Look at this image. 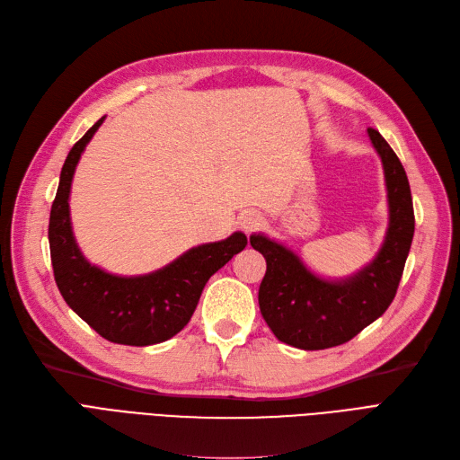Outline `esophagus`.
Instances as JSON below:
<instances>
[{
  "label": "esophagus",
  "instance_id": "obj_1",
  "mask_svg": "<svg viewBox=\"0 0 460 460\" xmlns=\"http://www.w3.org/2000/svg\"><path fill=\"white\" fill-rule=\"evenodd\" d=\"M262 223H264V218L261 217V213H256V211H245V213H242V217H240V226L249 234V232H254V230H259L261 226H262Z\"/></svg>",
  "mask_w": 460,
  "mask_h": 460
}]
</instances>
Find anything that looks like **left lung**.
Listing matches in <instances>:
<instances>
[{"instance_id":"left-lung-1","label":"left lung","mask_w":460,"mask_h":460,"mask_svg":"<svg viewBox=\"0 0 460 460\" xmlns=\"http://www.w3.org/2000/svg\"><path fill=\"white\" fill-rule=\"evenodd\" d=\"M368 136L383 164L389 199L387 235L368 266L340 281L323 279L285 245L251 235L252 249L266 259L261 314L275 338L304 351L341 345L379 319L394 300L410 254L415 217L406 170L377 130L368 128Z\"/></svg>"}]
</instances>
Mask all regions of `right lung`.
I'll return each instance as SVG.
<instances>
[{
    "label": "right lung",
    "instance_id": "1",
    "mask_svg": "<svg viewBox=\"0 0 460 460\" xmlns=\"http://www.w3.org/2000/svg\"><path fill=\"white\" fill-rule=\"evenodd\" d=\"M103 120L71 146L64 162L49 220L54 279L66 304L102 338L136 347L162 343L187 326L206 283L245 249L247 235L234 232L223 242L192 247L168 266L134 278L90 264L71 230L69 190L84 146Z\"/></svg>",
    "mask_w": 460,
    "mask_h": 460
}]
</instances>
